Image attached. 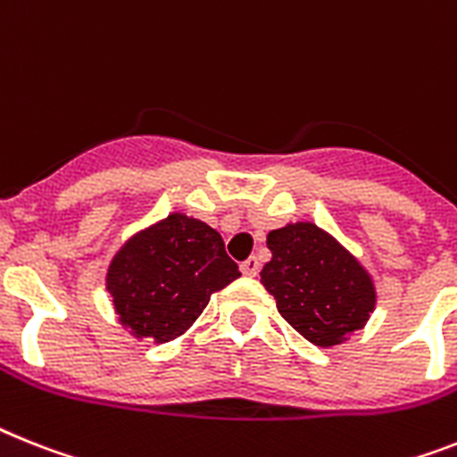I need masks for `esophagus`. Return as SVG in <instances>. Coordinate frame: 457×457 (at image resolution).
I'll return each mask as SVG.
<instances>
[{
    "label": "esophagus",
    "instance_id": "1",
    "mask_svg": "<svg viewBox=\"0 0 457 457\" xmlns=\"http://www.w3.org/2000/svg\"><path fill=\"white\" fill-rule=\"evenodd\" d=\"M260 271V260L258 258H248L241 262V274H246V276H258Z\"/></svg>",
    "mask_w": 457,
    "mask_h": 457
}]
</instances>
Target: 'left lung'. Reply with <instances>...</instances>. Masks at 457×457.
Returning <instances> with one entry per match:
<instances>
[{
	"label": "left lung",
	"mask_w": 457,
	"mask_h": 457,
	"mask_svg": "<svg viewBox=\"0 0 457 457\" xmlns=\"http://www.w3.org/2000/svg\"><path fill=\"white\" fill-rule=\"evenodd\" d=\"M271 260L260 271L276 309L304 339L335 346L367 323L377 290L365 267L335 237L295 222L267 235Z\"/></svg>",
	"instance_id": "1"
}]
</instances>
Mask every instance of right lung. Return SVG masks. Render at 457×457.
Segmentation results:
<instances>
[{"instance_id":"right-lung-1","label":"right lung","mask_w":457,"mask_h":457,"mask_svg":"<svg viewBox=\"0 0 457 457\" xmlns=\"http://www.w3.org/2000/svg\"><path fill=\"white\" fill-rule=\"evenodd\" d=\"M239 276L216 229L171 213L116 253L106 287L120 323L134 337L164 344L181 337L204 312L211 295Z\"/></svg>"}]
</instances>
